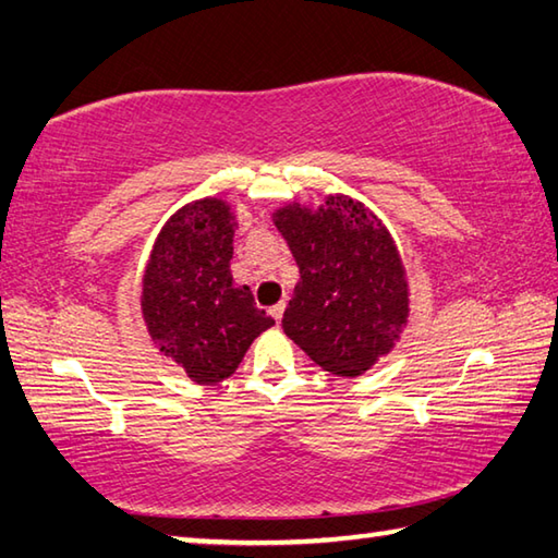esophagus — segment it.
<instances>
[{
	"label": "esophagus",
	"mask_w": 558,
	"mask_h": 558,
	"mask_svg": "<svg viewBox=\"0 0 558 558\" xmlns=\"http://www.w3.org/2000/svg\"><path fill=\"white\" fill-rule=\"evenodd\" d=\"M282 313H286V302H278V305L270 307V317L276 319V323H280L282 319Z\"/></svg>",
	"instance_id": "obj_1"
}]
</instances>
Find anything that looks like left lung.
<instances>
[{"mask_svg":"<svg viewBox=\"0 0 558 558\" xmlns=\"http://www.w3.org/2000/svg\"><path fill=\"white\" fill-rule=\"evenodd\" d=\"M272 223L300 268L286 335L329 374L372 369L409 319V280L389 229L344 194H329L317 209L282 206Z\"/></svg>","mask_w":558,"mask_h":558,"instance_id":"8db88e82","label":"left lung"}]
</instances>
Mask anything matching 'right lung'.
<instances>
[{
  "label": "right lung",
  "instance_id": "add662e5",
  "mask_svg": "<svg viewBox=\"0 0 558 558\" xmlns=\"http://www.w3.org/2000/svg\"><path fill=\"white\" fill-rule=\"evenodd\" d=\"M235 216L216 196L169 219L143 276V317L155 347L196 384L211 386L239 369L260 332L276 325L248 286L231 276Z\"/></svg>",
  "mask_w": 558,
  "mask_h": 558
}]
</instances>
